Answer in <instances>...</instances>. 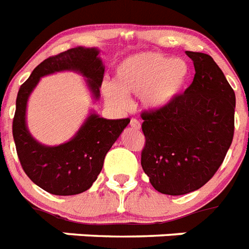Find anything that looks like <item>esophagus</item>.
Returning a JSON list of instances; mask_svg holds the SVG:
<instances>
[{"label": "esophagus", "instance_id": "obj_1", "mask_svg": "<svg viewBox=\"0 0 249 249\" xmlns=\"http://www.w3.org/2000/svg\"><path fill=\"white\" fill-rule=\"evenodd\" d=\"M130 124H131V127H132V128H134V130H140L141 124H140V122H139V121H137V119H134V118L131 119Z\"/></svg>", "mask_w": 249, "mask_h": 249}]
</instances>
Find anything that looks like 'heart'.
Instances as JSON below:
<instances>
[{"label":"heart","instance_id":"obj_1","mask_svg":"<svg viewBox=\"0 0 249 249\" xmlns=\"http://www.w3.org/2000/svg\"><path fill=\"white\" fill-rule=\"evenodd\" d=\"M190 78L188 63L157 53H140L117 65L114 82L103 85V95L118 110L130 108V95L140 96L146 110L159 112L182 95Z\"/></svg>","mask_w":249,"mask_h":249}]
</instances>
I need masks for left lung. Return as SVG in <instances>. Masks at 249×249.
I'll return each mask as SVG.
<instances>
[{"label": "left lung", "instance_id": "8db88e82", "mask_svg": "<svg viewBox=\"0 0 249 249\" xmlns=\"http://www.w3.org/2000/svg\"><path fill=\"white\" fill-rule=\"evenodd\" d=\"M196 74L164 110L142 113L141 166L157 192L184 196L202 188L224 162L234 135L235 93L210 55L186 51Z\"/></svg>", "mask_w": 249, "mask_h": 249}]
</instances>
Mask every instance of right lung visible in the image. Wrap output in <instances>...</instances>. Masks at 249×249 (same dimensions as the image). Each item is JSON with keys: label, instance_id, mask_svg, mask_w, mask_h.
<instances>
[{"label": "right lung", "instance_id": "obj_1", "mask_svg": "<svg viewBox=\"0 0 249 249\" xmlns=\"http://www.w3.org/2000/svg\"><path fill=\"white\" fill-rule=\"evenodd\" d=\"M96 47H74L43 60L19 89L13 136L24 172L36 185L55 196L86 192L101 172L104 158L130 119H107L91 112L77 134L67 142L49 146L32 136L27 127L31 93L45 75L71 71L85 77L95 101L100 97L104 65Z\"/></svg>", "mask_w": 249, "mask_h": 249}]
</instances>
